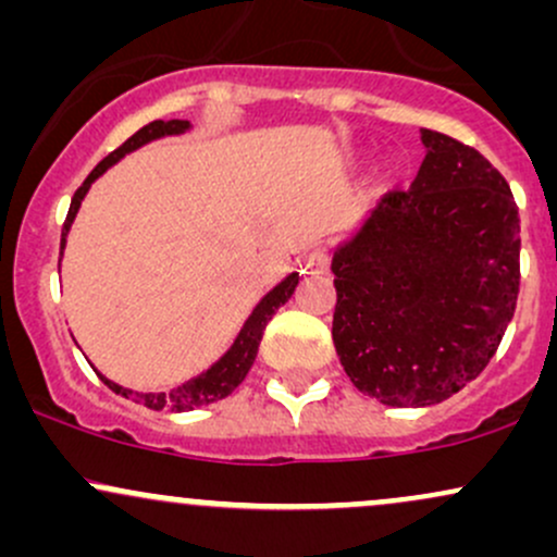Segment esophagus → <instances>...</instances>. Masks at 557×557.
I'll list each match as a JSON object with an SVG mask.
<instances>
[{
    "label": "esophagus",
    "mask_w": 557,
    "mask_h": 557,
    "mask_svg": "<svg viewBox=\"0 0 557 557\" xmlns=\"http://www.w3.org/2000/svg\"><path fill=\"white\" fill-rule=\"evenodd\" d=\"M306 267H309L311 272H327L330 267V253L324 251V248H314V251L306 257Z\"/></svg>",
    "instance_id": "34e87169"
}]
</instances>
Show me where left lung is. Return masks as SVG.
Instances as JSON below:
<instances>
[{
  "label": "left lung",
  "mask_w": 557,
  "mask_h": 557,
  "mask_svg": "<svg viewBox=\"0 0 557 557\" xmlns=\"http://www.w3.org/2000/svg\"><path fill=\"white\" fill-rule=\"evenodd\" d=\"M426 157L335 251L332 341L345 374L385 406H434L484 372L521 280L510 185L476 149L421 131Z\"/></svg>",
  "instance_id": "obj_1"
}]
</instances>
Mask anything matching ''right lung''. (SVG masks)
<instances>
[{"instance_id":"obj_1","label":"right lung","mask_w":557,"mask_h":557,"mask_svg":"<svg viewBox=\"0 0 557 557\" xmlns=\"http://www.w3.org/2000/svg\"><path fill=\"white\" fill-rule=\"evenodd\" d=\"M185 127H188V120H168V123H164V120H154V123L140 127L138 133H133V136L127 138L123 146H117V149L112 151V154H107L104 159H101V162L91 170V175H88L86 181H83L81 188L75 190L73 201H70V212H67L65 225H62L60 246L65 248V235L70 230V222H73L75 212H78L86 190L91 188V183L101 175V172L110 168V164L117 162V159H123L127 151L138 149V146L149 144V140H154V138L172 136V133H183ZM296 285H298V274L293 272L285 283H280L272 293H267V296L261 298V304L253 309V314L248 317L246 324H243L238 341L233 343V348H230L212 369H207L203 374L194 376V380L185 382V385H181V387L170 389V393H133V389L114 385V382H110L107 376L99 374L101 382H104L110 389H114L117 395H125V398H131L133 403H140V406H146V408H154V411H162V408H168V411H194V408H198V406H207V403L227 398V395L233 393V389L238 387L243 380H246L248 369H251L253 359H257V350H259L261 335H264V327L270 324V319L277 314L280 306L287 304V298L293 296Z\"/></svg>"}]
</instances>
